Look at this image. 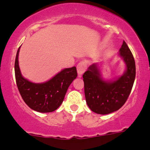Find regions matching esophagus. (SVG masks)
<instances>
[{
  "instance_id": "1",
  "label": "esophagus",
  "mask_w": 150,
  "mask_h": 150,
  "mask_svg": "<svg viewBox=\"0 0 150 150\" xmlns=\"http://www.w3.org/2000/svg\"><path fill=\"white\" fill-rule=\"evenodd\" d=\"M86 68V64L84 61H81L77 66V70L78 73V77H82V74L84 73Z\"/></svg>"
}]
</instances>
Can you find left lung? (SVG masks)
<instances>
[{
    "label": "left lung",
    "mask_w": 150,
    "mask_h": 150,
    "mask_svg": "<svg viewBox=\"0 0 150 150\" xmlns=\"http://www.w3.org/2000/svg\"><path fill=\"white\" fill-rule=\"evenodd\" d=\"M119 54L125 62L127 69L116 80H104L98 64L91 65L82 76L86 102L91 110L97 114L107 115L118 110L127 101L132 89L136 77V64L124 40Z\"/></svg>",
    "instance_id": "left-lung-1"
}]
</instances>
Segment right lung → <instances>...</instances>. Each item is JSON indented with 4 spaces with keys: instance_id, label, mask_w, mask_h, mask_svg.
<instances>
[{
    "instance_id": "obj_1",
    "label": "right lung",
    "mask_w": 150,
    "mask_h": 150,
    "mask_svg": "<svg viewBox=\"0 0 150 150\" xmlns=\"http://www.w3.org/2000/svg\"><path fill=\"white\" fill-rule=\"evenodd\" d=\"M19 49L16 55L14 73L17 88L23 101L39 112L56 110L63 103L70 84L77 76L76 67L65 68L47 82H31L21 75L18 61Z\"/></svg>"
}]
</instances>
